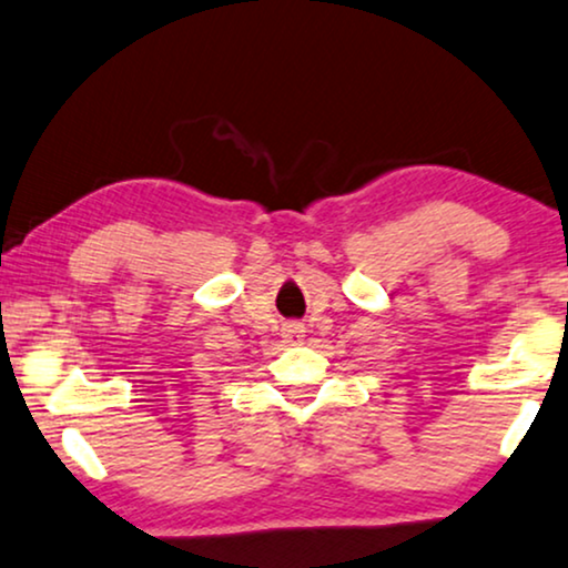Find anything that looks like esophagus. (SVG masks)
<instances>
[{
	"label": "esophagus",
	"instance_id": "esophagus-1",
	"mask_svg": "<svg viewBox=\"0 0 568 568\" xmlns=\"http://www.w3.org/2000/svg\"><path fill=\"white\" fill-rule=\"evenodd\" d=\"M282 337H284V342H290V345H300V342L305 339V326L303 324H284Z\"/></svg>",
	"mask_w": 568,
	"mask_h": 568
}]
</instances>
